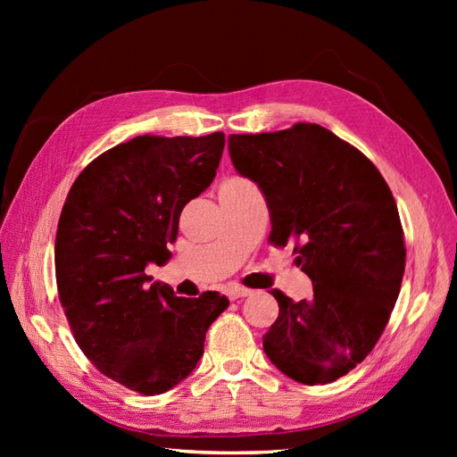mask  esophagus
<instances>
[{
  "label": "esophagus",
  "instance_id": "esophagus-1",
  "mask_svg": "<svg viewBox=\"0 0 457 457\" xmlns=\"http://www.w3.org/2000/svg\"><path fill=\"white\" fill-rule=\"evenodd\" d=\"M252 295V289L247 287H230L228 289V299L230 301H237V299H242V297H247Z\"/></svg>",
  "mask_w": 457,
  "mask_h": 457
}]
</instances>
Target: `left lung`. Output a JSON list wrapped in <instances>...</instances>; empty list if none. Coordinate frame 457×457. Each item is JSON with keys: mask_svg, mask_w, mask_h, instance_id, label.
<instances>
[{"mask_svg": "<svg viewBox=\"0 0 457 457\" xmlns=\"http://www.w3.org/2000/svg\"><path fill=\"white\" fill-rule=\"evenodd\" d=\"M228 152L267 200L269 242L295 244L314 289L297 303L272 289L280 312L262 349L294 381H336L376 347L400 294L406 247L393 192L361 150L316 123L230 135Z\"/></svg>", "mask_w": 457, "mask_h": 457, "instance_id": "obj_1", "label": "left lung"}]
</instances>
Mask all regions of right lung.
<instances>
[{
  "label": "right lung",
  "instance_id": "obj_1",
  "mask_svg": "<svg viewBox=\"0 0 457 457\" xmlns=\"http://www.w3.org/2000/svg\"><path fill=\"white\" fill-rule=\"evenodd\" d=\"M223 148L220 131L135 137L95 158L62 205L54 274L74 339L106 378L146 396L190 376L228 307L217 292L175 297L145 274L171 257L183 207L212 185Z\"/></svg>",
  "mask_w": 457,
  "mask_h": 457
}]
</instances>
